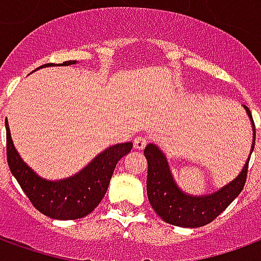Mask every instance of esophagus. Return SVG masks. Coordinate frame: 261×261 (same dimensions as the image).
<instances>
[{"mask_svg": "<svg viewBox=\"0 0 261 261\" xmlns=\"http://www.w3.org/2000/svg\"><path fill=\"white\" fill-rule=\"evenodd\" d=\"M147 144H148V140L145 138V137H142V136L136 137V140H134V148H136V149H140V151L144 149Z\"/></svg>", "mask_w": 261, "mask_h": 261, "instance_id": "34e87169", "label": "esophagus"}]
</instances>
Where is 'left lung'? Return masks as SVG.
<instances>
[{
	"instance_id": "obj_1",
	"label": "left lung",
	"mask_w": 261,
	"mask_h": 261,
	"mask_svg": "<svg viewBox=\"0 0 261 261\" xmlns=\"http://www.w3.org/2000/svg\"><path fill=\"white\" fill-rule=\"evenodd\" d=\"M247 114L252 117L250 110ZM256 138V131H254ZM254 148V141H253ZM148 162L147 194L153 211L165 222L183 228H198L213 222L236 197L241 194L246 183L249 161L242 169L241 175L218 192L208 196H189L176 186L170 175L169 166L164 153L158 147L148 144L144 149Z\"/></svg>"
}]
</instances>
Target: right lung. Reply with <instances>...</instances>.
<instances>
[{"label":"right lung","mask_w":261,"mask_h":261,"mask_svg":"<svg viewBox=\"0 0 261 261\" xmlns=\"http://www.w3.org/2000/svg\"><path fill=\"white\" fill-rule=\"evenodd\" d=\"M64 61L60 65L75 64ZM53 64L40 65L39 68ZM7 127V161L11 173L36 210L53 219H76L91 214L106 194L114 168L120 159L130 152L133 144H117L99 153L80 173L59 181H48L33 172L22 161L11 140Z\"/></svg>","instance_id":"obj_1"}]
</instances>
